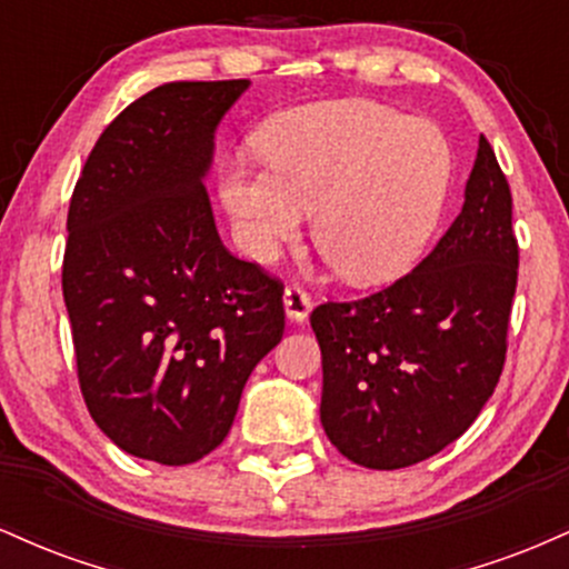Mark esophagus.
<instances>
[{"label": "esophagus", "mask_w": 569, "mask_h": 569, "mask_svg": "<svg viewBox=\"0 0 569 569\" xmlns=\"http://www.w3.org/2000/svg\"><path fill=\"white\" fill-rule=\"evenodd\" d=\"M283 307H286V316H289V321L302 323V321H307V316H310L312 302H310V297L299 289V286H286Z\"/></svg>", "instance_id": "esophagus-1"}]
</instances>
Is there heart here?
Listing matches in <instances>:
<instances>
[{
	"mask_svg": "<svg viewBox=\"0 0 569 569\" xmlns=\"http://www.w3.org/2000/svg\"><path fill=\"white\" fill-rule=\"evenodd\" d=\"M267 162L227 158L219 198L238 246L270 262L312 211L310 238L352 286L401 278L426 251L452 184L436 126L375 101H326L264 128Z\"/></svg>",
	"mask_w": 569,
	"mask_h": 569,
	"instance_id": "1",
	"label": "heart"
}]
</instances>
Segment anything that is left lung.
I'll use <instances>...</instances> for the list:
<instances>
[{
	"mask_svg": "<svg viewBox=\"0 0 569 569\" xmlns=\"http://www.w3.org/2000/svg\"><path fill=\"white\" fill-rule=\"evenodd\" d=\"M516 270L511 189L481 136L460 217L433 251L388 289L312 310L321 422L339 452L396 471L471 428L506 361Z\"/></svg>",
	"mask_w": 569,
	"mask_h": 569,
	"instance_id": "left-lung-1",
	"label": "left lung"
}]
</instances>
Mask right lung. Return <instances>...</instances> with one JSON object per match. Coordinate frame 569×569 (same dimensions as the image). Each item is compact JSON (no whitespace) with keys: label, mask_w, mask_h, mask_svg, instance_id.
Listing matches in <instances>:
<instances>
[{"label":"right lung","mask_w":569,"mask_h":569,"mask_svg":"<svg viewBox=\"0 0 569 569\" xmlns=\"http://www.w3.org/2000/svg\"><path fill=\"white\" fill-rule=\"evenodd\" d=\"M248 80L168 82L109 122L71 194L63 302L96 426L189 466L230 433L283 337V286L219 240L206 176Z\"/></svg>","instance_id":"1"}]
</instances>
